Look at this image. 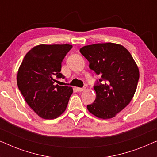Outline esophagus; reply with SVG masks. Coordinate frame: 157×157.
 <instances>
[{
	"instance_id": "34e87169",
	"label": "esophagus",
	"mask_w": 157,
	"mask_h": 157,
	"mask_svg": "<svg viewBox=\"0 0 157 157\" xmlns=\"http://www.w3.org/2000/svg\"><path fill=\"white\" fill-rule=\"evenodd\" d=\"M84 89H85V88H79V87L76 88V90L78 91H83Z\"/></svg>"
}]
</instances>
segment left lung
I'll list each match as a JSON object with an SVG mask.
<instances>
[{
  "label": "left lung",
  "mask_w": 157,
  "mask_h": 157,
  "mask_svg": "<svg viewBox=\"0 0 157 157\" xmlns=\"http://www.w3.org/2000/svg\"><path fill=\"white\" fill-rule=\"evenodd\" d=\"M80 52L89 61V68L101 77L94 86L96 98L87 105L88 110L99 119H111L134 97L139 78L138 66L125 47L113 43L89 45Z\"/></svg>",
  "instance_id": "obj_1"
}]
</instances>
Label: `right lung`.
Segmentation results:
<instances>
[{
	"label": "right lung",
	"mask_w": 157,
	"mask_h": 157,
	"mask_svg": "<svg viewBox=\"0 0 157 157\" xmlns=\"http://www.w3.org/2000/svg\"><path fill=\"white\" fill-rule=\"evenodd\" d=\"M69 44L38 45L25 56L17 74V84L29 106L45 119H56L65 111L72 87L56 84L63 78L61 62Z\"/></svg>",
	"instance_id": "1"
}]
</instances>
